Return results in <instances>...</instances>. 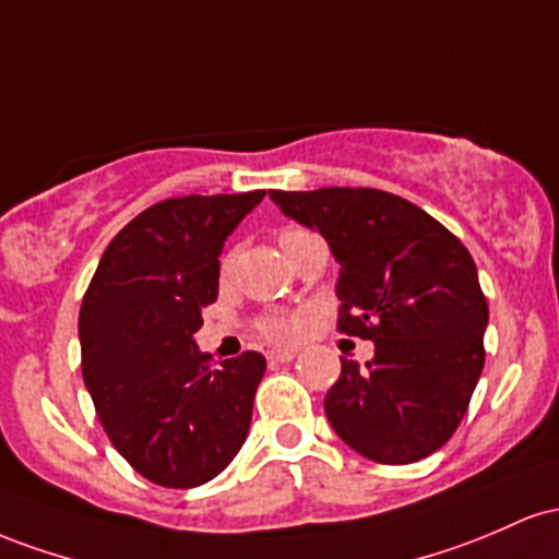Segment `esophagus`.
I'll use <instances>...</instances> for the list:
<instances>
[{"instance_id": "34e87169", "label": "esophagus", "mask_w": 559, "mask_h": 559, "mask_svg": "<svg viewBox=\"0 0 559 559\" xmlns=\"http://www.w3.org/2000/svg\"><path fill=\"white\" fill-rule=\"evenodd\" d=\"M296 350H287V348H277V350H269V361L272 364H287L296 359Z\"/></svg>"}]
</instances>
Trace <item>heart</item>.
Returning a JSON list of instances; mask_svg holds the SVG:
<instances>
[{
	"label": "heart",
	"instance_id": "obj_1",
	"mask_svg": "<svg viewBox=\"0 0 559 559\" xmlns=\"http://www.w3.org/2000/svg\"><path fill=\"white\" fill-rule=\"evenodd\" d=\"M309 237H313L309 229H300V227H285V229H282V231H280V246H282V250H285L287 259H290L293 250H296V248L300 246V242L309 240ZM231 261H235V255H231V253H227V255H224V259H222V272H224V274L229 272ZM259 330L263 332V335L269 337V341L287 343V341H293V337H296L298 324L293 322V319H285V317H266V319H263V322L259 324Z\"/></svg>",
	"mask_w": 559,
	"mask_h": 559
}]
</instances>
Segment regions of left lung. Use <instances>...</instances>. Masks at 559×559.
<instances>
[{
    "mask_svg": "<svg viewBox=\"0 0 559 559\" xmlns=\"http://www.w3.org/2000/svg\"><path fill=\"white\" fill-rule=\"evenodd\" d=\"M285 216L317 229L341 263L337 330L374 343L341 359L332 430L380 465L425 460L454 436L483 372L488 304L473 255L430 213L369 187L272 190Z\"/></svg>",
    "mask_w": 559,
    "mask_h": 559,
    "instance_id": "left-lung-1",
    "label": "left lung"
}]
</instances>
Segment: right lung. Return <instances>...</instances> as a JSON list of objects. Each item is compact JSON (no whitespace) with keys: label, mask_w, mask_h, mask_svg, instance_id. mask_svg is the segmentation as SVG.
<instances>
[{"label":"right lung","mask_w":559,"mask_h":559,"mask_svg":"<svg viewBox=\"0 0 559 559\" xmlns=\"http://www.w3.org/2000/svg\"><path fill=\"white\" fill-rule=\"evenodd\" d=\"M266 192L150 205L105 248L79 313L81 372L99 423L142 478L195 488L248 438L266 359L211 367L195 343L218 296V255Z\"/></svg>","instance_id":"add662e5"}]
</instances>
